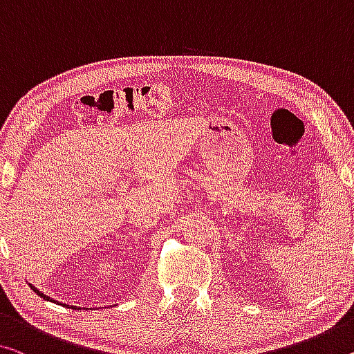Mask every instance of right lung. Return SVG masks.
Segmentation results:
<instances>
[{"instance_id":"right-lung-1","label":"right lung","mask_w":354,"mask_h":354,"mask_svg":"<svg viewBox=\"0 0 354 354\" xmlns=\"http://www.w3.org/2000/svg\"><path fill=\"white\" fill-rule=\"evenodd\" d=\"M30 286H31V290H32V291H35V292H36V295H39V296H41L42 299H46V301H50V302H55V301H53V299H50V297H48V296H46V295H44V292H41L39 290H37V288H35V286H32V285H30ZM59 306H64V307H68V306H66V304H62V302H59ZM71 307H73V308H74V306H71ZM75 308H77V307H75Z\"/></svg>"}]
</instances>
